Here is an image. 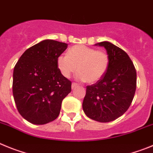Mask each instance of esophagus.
I'll list each match as a JSON object with an SVG mask.
<instances>
[{
    "mask_svg": "<svg viewBox=\"0 0 153 153\" xmlns=\"http://www.w3.org/2000/svg\"><path fill=\"white\" fill-rule=\"evenodd\" d=\"M76 87H78V84H77V83H75V82H73V83L71 84V88H72V89H75Z\"/></svg>",
    "mask_w": 153,
    "mask_h": 153,
    "instance_id": "34e87169",
    "label": "esophagus"
}]
</instances>
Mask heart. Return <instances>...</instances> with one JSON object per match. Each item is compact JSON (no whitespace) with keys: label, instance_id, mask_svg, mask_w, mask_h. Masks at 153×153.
<instances>
[{"label":"heart","instance_id":"b5f03b06","mask_svg":"<svg viewBox=\"0 0 153 153\" xmlns=\"http://www.w3.org/2000/svg\"><path fill=\"white\" fill-rule=\"evenodd\" d=\"M110 57L106 52L84 45L74 46L66 55L57 58V67L62 75L69 78L78 69L79 79L88 83L100 80L109 68Z\"/></svg>","mask_w":153,"mask_h":153}]
</instances>
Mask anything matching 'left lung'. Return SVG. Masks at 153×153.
I'll return each instance as SVG.
<instances>
[{"instance_id":"8db88e82","label":"left lung","mask_w":153,"mask_h":153,"mask_svg":"<svg viewBox=\"0 0 153 153\" xmlns=\"http://www.w3.org/2000/svg\"><path fill=\"white\" fill-rule=\"evenodd\" d=\"M96 45L107 50L109 68L101 79L86 87L82 107L87 117L107 123L122 116L130 107L137 88V71L123 49L106 41Z\"/></svg>"}]
</instances>
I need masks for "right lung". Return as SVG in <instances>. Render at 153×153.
<instances>
[{"label": "right lung", "instance_id": "obj_1", "mask_svg": "<svg viewBox=\"0 0 153 153\" xmlns=\"http://www.w3.org/2000/svg\"><path fill=\"white\" fill-rule=\"evenodd\" d=\"M68 44L45 39L27 49L13 69V95L18 112L30 123L46 124L59 117L71 82L57 67Z\"/></svg>", "mask_w": 153, "mask_h": 153}]
</instances>
